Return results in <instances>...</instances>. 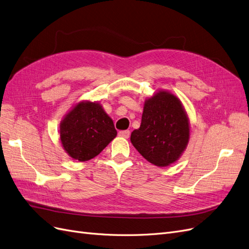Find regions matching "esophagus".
Segmentation results:
<instances>
[{"instance_id":"1","label":"esophagus","mask_w":249,"mask_h":249,"mask_svg":"<svg viewBox=\"0 0 249 249\" xmlns=\"http://www.w3.org/2000/svg\"><path fill=\"white\" fill-rule=\"evenodd\" d=\"M118 134H119V136H121V138L128 139L130 135V131L129 130H121V131H119Z\"/></svg>"}]
</instances>
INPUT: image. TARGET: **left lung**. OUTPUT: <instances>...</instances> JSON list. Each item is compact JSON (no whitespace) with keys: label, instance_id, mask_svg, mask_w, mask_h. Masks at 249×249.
I'll return each instance as SVG.
<instances>
[{"label":"left lung","instance_id":"obj_1","mask_svg":"<svg viewBox=\"0 0 249 249\" xmlns=\"http://www.w3.org/2000/svg\"><path fill=\"white\" fill-rule=\"evenodd\" d=\"M189 119L180 99L160 90L143 104L142 123L130 141L152 164L167 166L177 161L189 142Z\"/></svg>","mask_w":249,"mask_h":249}]
</instances>
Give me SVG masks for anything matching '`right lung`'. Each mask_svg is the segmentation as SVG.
I'll list each match as a JSON object with an SVG mask.
<instances>
[{
  "mask_svg": "<svg viewBox=\"0 0 249 249\" xmlns=\"http://www.w3.org/2000/svg\"><path fill=\"white\" fill-rule=\"evenodd\" d=\"M116 135L113 120L98 102L76 103L60 124L62 147L78 161H88L97 156Z\"/></svg>",
  "mask_w": 249,
  "mask_h": 249,
  "instance_id": "obj_1",
  "label": "right lung"
}]
</instances>
